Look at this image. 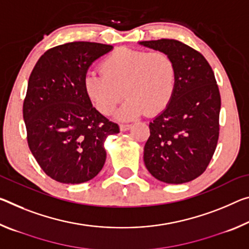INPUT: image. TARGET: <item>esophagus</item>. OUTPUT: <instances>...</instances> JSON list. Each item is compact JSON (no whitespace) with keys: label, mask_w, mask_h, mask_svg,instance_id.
Wrapping results in <instances>:
<instances>
[{"label":"esophagus","mask_w":249,"mask_h":249,"mask_svg":"<svg viewBox=\"0 0 249 249\" xmlns=\"http://www.w3.org/2000/svg\"><path fill=\"white\" fill-rule=\"evenodd\" d=\"M132 127L131 124H121L120 125V129L122 132H125V131H128L129 128Z\"/></svg>","instance_id":"esophagus-1"}]
</instances>
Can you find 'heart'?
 <instances>
[{"label":"heart","mask_w":249,"mask_h":249,"mask_svg":"<svg viewBox=\"0 0 249 249\" xmlns=\"http://www.w3.org/2000/svg\"><path fill=\"white\" fill-rule=\"evenodd\" d=\"M102 73L88 72L83 76L86 97L98 112L108 115L123 98L120 120H132L146 112L156 115L171 103L176 86L175 62L165 52L118 47L101 63Z\"/></svg>","instance_id":"1"}]
</instances>
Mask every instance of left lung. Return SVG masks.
Segmentation results:
<instances>
[{
	"label": "left lung",
	"instance_id": "1",
	"mask_svg": "<svg viewBox=\"0 0 249 249\" xmlns=\"http://www.w3.org/2000/svg\"><path fill=\"white\" fill-rule=\"evenodd\" d=\"M140 44L171 55L176 65L171 103L149 123L145 166L164 183H187L206 171L218 141L220 94L214 72L202 54L176 39Z\"/></svg>",
	"mask_w": 249,
	"mask_h": 249
}]
</instances>
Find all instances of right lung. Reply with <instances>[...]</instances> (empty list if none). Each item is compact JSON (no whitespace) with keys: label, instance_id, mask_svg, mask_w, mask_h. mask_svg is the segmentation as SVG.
I'll use <instances>...</instances> for the list:
<instances>
[{"label":"right lung","instance_id":"1","mask_svg":"<svg viewBox=\"0 0 249 249\" xmlns=\"http://www.w3.org/2000/svg\"><path fill=\"white\" fill-rule=\"evenodd\" d=\"M113 50L94 42L52 47L38 58L23 103L27 144L47 176L63 184L94 178L106 160V137L120 127L93 107L83 76L94 61Z\"/></svg>","mask_w":249,"mask_h":249}]
</instances>
